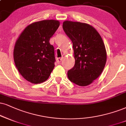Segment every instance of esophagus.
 Returning a JSON list of instances; mask_svg holds the SVG:
<instances>
[{
    "label": "esophagus",
    "mask_w": 126,
    "mask_h": 126,
    "mask_svg": "<svg viewBox=\"0 0 126 126\" xmlns=\"http://www.w3.org/2000/svg\"><path fill=\"white\" fill-rule=\"evenodd\" d=\"M63 58H57V62L58 63H60L62 61V60H63Z\"/></svg>",
    "instance_id": "obj_1"
}]
</instances>
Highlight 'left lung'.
<instances>
[{
  "instance_id": "left-lung-1",
  "label": "left lung",
  "mask_w": 126,
  "mask_h": 126,
  "mask_svg": "<svg viewBox=\"0 0 126 126\" xmlns=\"http://www.w3.org/2000/svg\"><path fill=\"white\" fill-rule=\"evenodd\" d=\"M63 27L72 42L75 63L68 71L71 82L81 86L92 83L103 71L107 55L102 37L86 23L63 21Z\"/></svg>"
}]
</instances>
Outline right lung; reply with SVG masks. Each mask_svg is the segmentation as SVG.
Segmentation results:
<instances>
[{"label": "right lung", "instance_id": "right-lung-1", "mask_svg": "<svg viewBox=\"0 0 126 126\" xmlns=\"http://www.w3.org/2000/svg\"><path fill=\"white\" fill-rule=\"evenodd\" d=\"M60 26L58 20H46L30 24L16 42L13 57L17 69L31 83L46 81L53 70L54 48L49 40Z\"/></svg>", "mask_w": 126, "mask_h": 126}]
</instances>
